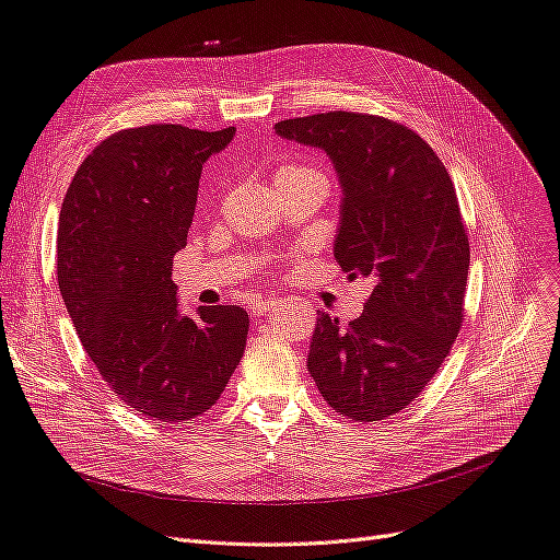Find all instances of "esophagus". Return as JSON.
<instances>
[{
	"label": "esophagus",
	"instance_id": "1",
	"mask_svg": "<svg viewBox=\"0 0 560 560\" xmlns=\"http://www.w3.org/2000/svg\"><path fill=\"white\" fill-rule=\"evenodd\" d=\"M278 303H280V299H273V296H270V299H259V301L252 306V313H254V315H266L270 308H276Z\"/></svg>",
	"mask_w": 560,
	"mask_h": 560
}]
</instances>
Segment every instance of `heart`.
Here are the masks:
<instances>
[{
  "label": "heart",
  "mask_w": 560,
  "mask_h": 560,
  "mask_svg": "<svg viewBox=\"0 0 560 560\" xmlns=\"http://www.w3.org/2000/svg\"><path fill=\"white\" fill-rule=\"evenodd\" d=\"M301 177H325L319 171L311 165H301V163H282L273 171V182L276 186L284 184V182H292V179H301Z\"/></svg>",
  "instance_id": "heart-1"
}]
</instances>
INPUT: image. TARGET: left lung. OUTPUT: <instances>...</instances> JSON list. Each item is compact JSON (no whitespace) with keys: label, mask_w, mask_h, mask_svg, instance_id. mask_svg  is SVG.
Segmentation results:
<instances>
[{"label":"left lung","mask_w":560,"mask_h":560,"mask_svg":"<svg viewBox=\"0 0 560 560\" xmlns=\"http://www.w3.org/2000/svg\"><path fill=\"white\" fill-rule=\"evenodd\" d=\"M325 149L343 186L334 257L374 282L350 325L317 317L308 371L336 413L374 422L406 409L448 358L465 317L469 241L434 149L389 118L327 112L276 124Z\"/></svg>","instance_id":"1"}]
</instances>
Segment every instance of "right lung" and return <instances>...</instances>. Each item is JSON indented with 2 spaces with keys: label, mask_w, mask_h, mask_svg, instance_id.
I'll return each mask as SVG.
<instances>
[{
  "label": "right lung",
  "mask_w": 560,
  "mask_h": 560,
  "mask_svg": "<svg viewBox=\"0 0 560 560\" xmlns=\"http://www.w3.org/2000/svg\"><path fill=\"white\" fill-rule=\"evenodd\" d=\"M233 135L175 124L118 130L79 165L62 200L58 287L67 313L114 395L151 420L206 413L245 352L243 308L182 315L173 282L202 163Z\"/></svg>",
  "instance_id": "1"
}]
</instances>
